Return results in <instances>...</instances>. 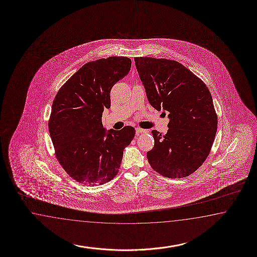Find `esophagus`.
I'll list each match as a JSON object with an SVG mask.
<instances>
[{
    "label": "esophagus",
    "instance_id": "1",
    "mask_svg": "<svg viewBox=\"0 0 257 257\" xmlns=\"http://www.w3.org/2000/svg\"><path fill=\"white\" fill-rule=\"evenodd\" d=\"M136 131H137V134L139 135V134H144V133H146V130H144L142 128H137L136 129Z\"/></svg>",
    "mask_w": 257,
    "mask_h": 257
}]
</instances>
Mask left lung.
<instances>
[{
  "label": "left lung",
  "mask_w": 257,
  "mask_h": 257,
  "mask_svg": "<svg viewBox=\"0 0 257 257\" xmlns=\"http://www.w3.org/2000/svg\"><path fill=\"white\" fill-rule=\"evenodd\" d=\"M135 62L149 103L170 118L166 135L152 131L149 164L164 177H187L205 162L217 134L211 94L199 77L176 61L136 57Z\"/></svg>",
  "instance_id": "left-lung-1"
}]
</instances>
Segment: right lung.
I'll use <instances>...</instances> for the list:
<instances>
[{
  "mask_svg": "<svg viewBox=\"0 0 257 257\" xmlns=\"http://www.w3.org/2000/svg\"><path fill=\"white\" fill-rule=\"evenodd\" d=\"M131 59L112 56L86 63L56 94L49 120L55 156L74 181L101 185L117 175L136 135L128 125L105 131L104 108H110L109 93L131 69Z\"/></svg>",
  "mask_w": 257,
  "mask_h": 257,
  "instance_id": "1",
  "label": "right lung"
}]
</instances>
